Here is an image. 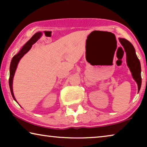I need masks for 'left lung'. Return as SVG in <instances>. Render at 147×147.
Masks as SVG:
<instances>
[{"label": "left lung", "mask_w": 147, "mask_h": 147, "mask_svg": "<svg viewBox=\"0 0 147 147\" xmlns=\"http://www.w3.org/2000/svg\"><path fill=\"white\" fill-rule=\"evenodd\" d=\"M119 41L124 47L126 54V61L129 69L131 73L134 80L136 82L138 86V92L141 86V64L136 54V51L134 46L130 42L124 38H119Z\"/></svg>", "instance_id": "left-lung-1"}]
</instances>
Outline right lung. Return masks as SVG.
Returning <instances> with one entry per match:
<instances>
[{"label": "right lung", "instance_id": "1", "mask_svg": "<svg viewBox=\"0 0 147 147\" xmlns=\"http://www.w3.org/2000/svg\"><path fill=\"white\" fill-rule=\"evenodd\" d=\"M41 36V32H38V33L35 34L32 37V38L30 40L26 42V44L22 47V49L20 50V51L17 53L16 55H15L13 58L11 59V63H10V67H9V88H10V91L11 93V95L13 96V98L15 100H16V98H15L13 92V80L15 73H16V70L17 69V65L20 61V59L22 58V57H23L24 54H26L30 51V49H31L32 45H34L36 42L40 38Z\"/></svg>", "mask_w": 147, "mask_h": 147}]
</instances>
